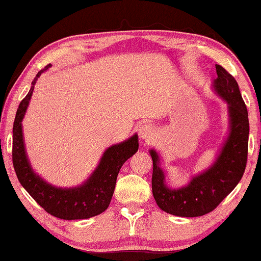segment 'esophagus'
<instances>
[{"label":"esophagus","mask_w":261,"mask_h":261,"mask_svg":"<svg viewBox=\"0 0 261 261\" xmlns=\"http://www.w3.org/2000/svg\"><path fill=\"white\" fill-rule=\"evenodd\" d=\"M139 138L141 141L144 143H147L149 139H152V137L154 136V130L153 126L148 123H144L139 126Z\"/></svg>","instance_id":"esophagus-1"}]
</instances>
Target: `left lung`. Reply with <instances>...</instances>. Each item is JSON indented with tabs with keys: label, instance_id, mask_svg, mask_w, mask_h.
<instances>
[{
	"label": "left lung",
	"instance_id": "8db88e82",
	"mask_svg": "<svg viewBox=\"0 0 261 261\" xmlns=\"http://www.w3.org/2000/svg\"><path fill=\"white\" fill-rule=\"evenodd\" d=\"M218 78L212 84L214 93L227 103L228 134L213 163L201 173L191 176L179 188L166 182L155 149H149L153 160L152 191L158 206L167 213L182 218H196L213 211L244 174L249 144V117L236 79L221 65L215 64Z\"/></svg>",
	"mask_w": 261,
	"mask_h": 261
}]
</instances>
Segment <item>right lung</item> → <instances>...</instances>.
Listing matches in <instances>:
<instances>
[{"label": "right lung", "instance_id": "add662e5", "mask_svg": "<svg viewBox=\"0 0 261 261\" xmlns=\"http://www.w3.org/2000/svg\"><path fill=\"white\" fill-rule=\"evenodd\" d=\"M50 67L51 64H48L38 72L28 95L17 109L12 129V163L21 187L47 213L63 220L90 219L108 208L121 167L138 151V135L135 134L106 149L93 173L77 187L60 188L48 183L35 173L31 165L25 148L21 122L32 98L35 83Z\"/></svg>", "mask_w": 261, "mask_h": 261}]
</instances>
